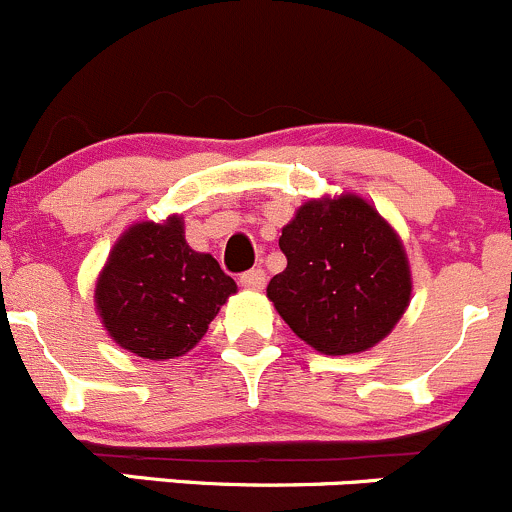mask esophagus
Returning a JSON list of instances; mask_svg holds the SVG:
<instances>
[{
  "label": "esophagus",
  "instance_id": "obj_1",
  "mask_svg": "<svg viewBox=\"0 0 512 512\" xmlns=\"http://www.w3.org/2000/svg\"><path fill=\"white\" fill-rule=\"evenodd\" d=\"M239 283L244 288H251V291H258V288H263V283H266V273H263V268H251V271L241 273Z\"/></svg>",
  "mask_w": 512,
  "mask_h": 512
}]
</instances>
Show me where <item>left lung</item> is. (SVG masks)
Listing matches in <instances>:
<instances>
[{"mask_svg": "<svg viewBox=\"0 0 512 512\" xmlns=\"http://www.w3.org/2000/svg\"><path fill=\"white\" fill-rule=\"evenodd\" d=\"M286 268L266 296L301 341L326 356L376 346L411 301V266L401 239L356 194L313 199L278 239Z\"/></svg>", "mask_w": 512, "mask_h": 512, "instance_id": "8db88e82", "label": "left lung"}]
</instances>
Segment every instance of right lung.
<instances>
[{"instance_id":"obj_1","label":"right lung","mask_w":512,"mask_h":512,"mask_svg":"<svg viewBox=\"0 0 512 512\" xmlns=\"http://www.w3.org/2000/svg\"><path fill=\"white\" fill-rule=\"evenodd\" d=\"M234 278L184 239L181 216L134 224L111 249L96 281V311L109 336L149 361L189 353L204 338Z\"/></svg>"}]
</instances>
